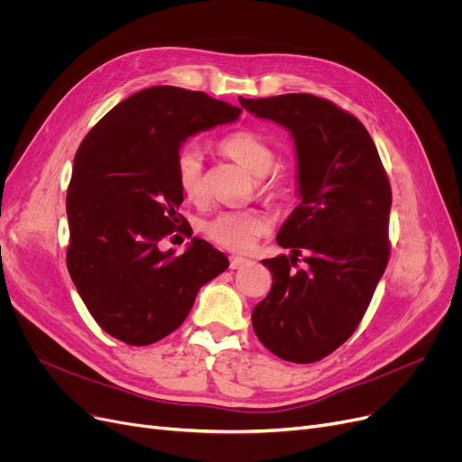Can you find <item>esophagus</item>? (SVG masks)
<instances>
[{
    "label": "esophagus",
    "mask_w": 462,
    "mask_h": 462,
    "mask_svg": "<svg viewBox=\"0 0 462 462\" xmlns=\"http://www.w3.org/2000/svg\"><path fill=\"white\" fill-rule=\"evenodd\" d=\"M251 260L245 258V256H237V254H232L230 256V270H239V268H245V265H249Z\"/></svg>",
    "instance_id": "obj_1"
}]
</instances>
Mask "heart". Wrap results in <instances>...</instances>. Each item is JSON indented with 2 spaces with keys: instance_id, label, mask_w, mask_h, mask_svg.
<instances>
[{
  "instance_id": "heart-1",
  "label": "heart",
  "mask_w": 462,
  "mask_h": 462,
  "mask_svg": "<svg viewBox=\"0 0 462 462\" xmlns=\"http://www.w3.org/2000/svg\"><path fill=\"white\" fill-rule=\"evenodd\" d=\"M225 155L256 176V187L270 202H284L292 194V181L279 172H272L277 164L273 145L258 133L244 129L225 136L218 143ZM176 180L189 202L200 204L206 199L204 155L199 148L189 145L176 161ZM202 234L215 245L228 251H245L268 230V218L256 209H225L217 211L200 225Z\"/></svg>"
}]
</instances>
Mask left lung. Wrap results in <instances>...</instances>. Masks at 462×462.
<instances>
[{"label": "left lung", "instance_id": "1", "mask_svg": "<svg viewBox=\"0 0 462 462\" xmlns=\"http://www.w3.org/2000/svg\"><path fill=\"white\" fill-rule=\"evenodd\" d=\"M239 103L292 134L301 197L277 234L292 254L262 260L275 282L253 328L277 357L314 363L356 331L385 272L390 180L367 129L335 103L309 93Z\"/></svg>", "mask_w": 462, "mask_h": 462}]
</instances>
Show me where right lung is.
I'll list each match as a JSON object with an SVG mask.
<instances>
[{"mask_svg":"<svg viewBox=\"0 0 462 462\" xmlns=\"http://www.w3.org/2000/svg\"><path fill=\"white\" fill-rule=\"evenodd\" d=\"M239 114L204 91L153 86L116 105L80 143L67 190V268L95 322L119 341H161L228 268L200 237L180 256L159 244L174 230L192 234L178 213L181 143Z\"/></svg>","mask_w":462,"mask_h":462,"instance_id":"add662e5","label":"right lung"}]
</instances>
